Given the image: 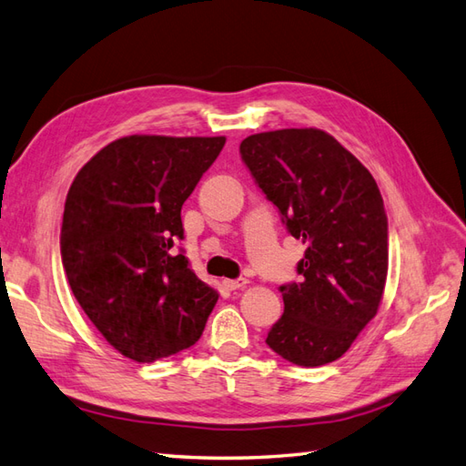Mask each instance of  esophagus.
I'll return each mask as SVG.
<instances>
[{"instance_id":"1","label":"esophagus","mask_w":466,"mask_h":466,"mask_svg":"<svg viewBox=\"0 0 466 466\" xmlns=\"http://www.w3.org/2000/svg\"><path fill=\"white\" fill-rule=\"evenodd\" d=\"M222 285H224V289L238 291V289H244V288H246L248 279H244V278H240V279H224Z\"/></svg>"}]
</instances>
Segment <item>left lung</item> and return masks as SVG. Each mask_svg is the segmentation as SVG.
Instances as JSON below:
<instances>
[{"label":"left lung","mask_w":466,"mask_h":466,"mask_svg":"<svg viewBox=\"0 0 466 466\" xmlns=\"http://www.w3.org/2000/svg\"><path fill=\"white\" fill-rule=\"evenodd\" d=\"M242 159L288 230L303 240L301 281L281 285L268 347L297 366L335 362L378 313L388 278V217L366 167L317 127L261 131Z\"/></svg>","instance_id":"left-lung-1"}]
</instances>
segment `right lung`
<instances>
[{"mask_svg": "<svg viewBox=\"0 0 466 466\" xmlns=\"http://www.w3.org/2000/svg\"><path fill=\"white\" fill-rule=\"evenodd\" d=\"M224 143V136L119 137L68 188L61 228L68 285L100 335L131 360L193 347L218 301L173 246L183 240V202Z\"/></svg>", "mask_w": 466, "mask_h": 466, "instance_id": "right-lung-1", "label": "right lung"}]
</instances>
